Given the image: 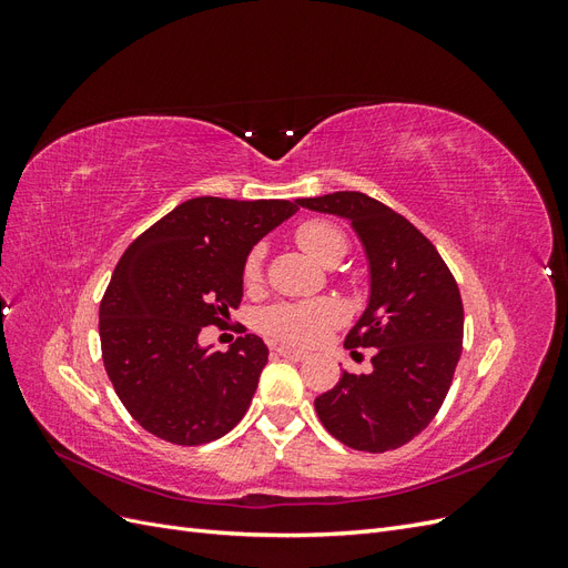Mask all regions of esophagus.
Returning <instances> with one entry per match:
<instances>
[{
	"mask_svg": "<svg viewBox=\"0 0 568 568\" xmlns=\"http://www.w3.org/2000/svg\"><path fill=\"white\" fill-rule=\"evenodd\" d=\"M274 351H277L282 357H288V359H307V353H305V351L291 348V346H277Z\"/></svg>",
	"mask_w": 568,
	"mask_h": 568,
	"instance_id": "1",
	"label": "esophagus"
}]
</instances>
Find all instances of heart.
Listing matches in <instances>:
<instances>
[{"mask_svg": "<svg viewBox=\"0 0 568 568\" xmlns=\"http://www.w3.org/2000/svg\"><path fill=\"white\" fill-rule=\"evenodd\" d=\"M298 246L311 253L322 265H336L343 255L348 253V239L334 222L320 217L305 220L294 232ZM263 246H253L244 261L242 277L248 288L261 282L263 274ZM343 322V307L334 298H313V301H284L272 305L263 315V329L286 343H311L322 341L326 334Z\"/></svg>", "mask_w": 568, "mask_h": 568, "instance_id": "1", "label": "heart"}]
</instances>
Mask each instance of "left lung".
<instances>
[{
    "label": "left lung",
    "mask_w": 568,
    "mask_h": 568,
    "mask_svg": "<svg viewBox=\"0 0 568 568\" xmlns=\"http://www.w3.org/2000/svg\"><path fill=\"white\" fill-rule=\"evenodd\" d=\"M303 209L348 217L365 246L372 291L346 348H372V372H343L315 398L317 417L353 450L386 453L432 424L462 355L464 307L436 246L407 217L363 192L298 199Z\"/></svg>",
    "instance_id": "8db88e82"
}]
</instances>
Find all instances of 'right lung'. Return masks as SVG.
I'll return each mask as SVG.
<instances>
[{"instance_id":"right-lung-1","label":"right lung","mask_w":568,"mask_h":568,"mask_svg":"<svg viewBox=\"0 0 568 568\" xmlns=\"http://www.w3.org/2000/svg\"><path fill=\"white\" fill-rule=\"evenodd\" d=\"M296 201L199 196L128 246L99 305L101 357L132 419L175 445L211 443L242 422L267 346L239 336L227 353L199 346L244 296L248 251Z\"/></svg>"}]
</instances>
